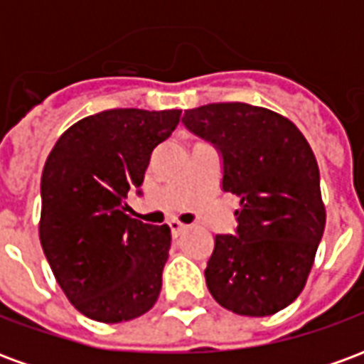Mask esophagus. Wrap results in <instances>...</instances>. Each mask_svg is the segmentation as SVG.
Masks as SVG:
<instances>
[{"instance_id": "1", "label": "esophagus", "mask_w": 364, "mask_h": 364, "mask_svg": "<svg viewBox=\"0 0 364 364\" xmlns=\"http://www.w3.org/2000/svg\"><path fill=\"white\" fill-rule=\"evenodd\" d=\"M169 228H171V234H173L175 237L179 236V234H181L183 230L187 228V226H185V224H181V222L179 220H171L169 222Z\"/></svg>"}]
</instances>
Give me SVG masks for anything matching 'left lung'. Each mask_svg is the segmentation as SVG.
I'll use <instances>...</instances> for the list:
<instances>
[{
	"instance_id": "left-lung-1",
	"label": "left lung",
	"mask_w": 364,
	"mask_h": 364,
	"mask_svg": "<svg viewBox=\"0 0 364 364\" xmlns=\"http://www.w3.org/2000/svg\"><path fill=\"white\" fill-rule=\"evenodd\" d=\"M181 122L216 148L222 191L240 197L234 234L214 236L206 287L240 316L279 312L304 289L326 226L310 144L289 119L245 103L189 109Z\"/></svg>"
}]
</instances>
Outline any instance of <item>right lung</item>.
I'll use <instances>...</instances> for the list:
<instances>
[{"mask_svg": "<svg viewBox=\"0 0 364 364\" xmlns=\"http://www.w3.org/2000/svg\"><path fill=\"white\" fill-rule=\"evenodd\" d=\"M181 111L112 109L60 136L41 179V244L68 300L105 323L132 320L156 304L171 232L130 218L154 148Z\"/></svg>", "mask_w": 364, "mask_h": 364, "instance_id": "right-lung-1", "label": "right lung"}]
</instances>
